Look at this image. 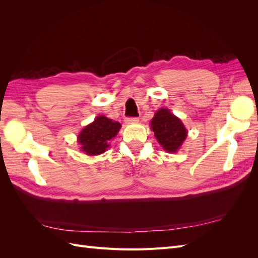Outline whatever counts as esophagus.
<instances>
[{
  "instance_id": "34e87169",
  "label": "esophagus",
  "mask_w": 258,
  "mask_h": 258,
  "mask_svg": "<svg viewBox=\"0 0 258 258\" xmlns=\"http://www.w3.org/2000/svg\"><path fill=\"white\" fill-rule=\"evenodd\" d=\"M124 121L128 122V123L138 122V121H139V117H127V118L124 119Z\"/></svg>"
}]
</instances>
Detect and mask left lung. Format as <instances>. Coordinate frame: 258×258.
I'll use <instances>...</instances> for the list:
<instances>
[{
  "label": "left lung",
  "instance_id": "8db88e82",
  "mask_svg": "<svg viewBox=\"0 0 258 258\" xmlns=\"http://www.w3.org/2000/svg\"><path fill=\"white\" fill-rule=\"evenodd\" d=\"M151 124L157 141L163 150L169 153L176 152L187 136L182 121L167 108H160L157 111Z\"/></svg>",
  "mask_w": 258,
  "mask_h": 258
}]
</instances>
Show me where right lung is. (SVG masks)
<instances>
[{
	"mask_svg": "<svg viewBox=\"0 0 258 258\" xmlns=\"http://www.w3.org/2000/svg\"><path fill=\"white\" fill-rule=\"evenodd\" d=\"M120 129L118 121H113L104 116H98L79 136L82 151L87 155H99L105 152L108 142Z\"/></svg>",
	"mask_w": 258,
	"mask_h": 258,
	"instance_id": "1",
	"label": "right lung"
}]
</instances>
